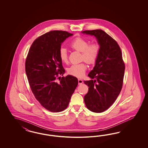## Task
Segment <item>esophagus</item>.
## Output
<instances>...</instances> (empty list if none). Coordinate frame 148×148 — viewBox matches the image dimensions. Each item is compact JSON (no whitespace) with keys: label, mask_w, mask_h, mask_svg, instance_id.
Listing matches in <instances>:
<instances>
[{"label":"esophagus","mask_w":148,"mask_h":148,"mask_svg":"<svg viewBox=\"0 0 148 148\" xmlns=\"http://www.w3.org/2000/svg\"><path fill=\"white\" fill-rule=\"evenodd\" d=\"M83 80H81V79H78V83H79V85H81L82 84H83Z\"/></svg>","instance_id":"1"}]
</instances>
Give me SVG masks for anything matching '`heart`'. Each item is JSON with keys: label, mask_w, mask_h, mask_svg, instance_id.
<instances>
[{"label": "heart", "mask_w": 148, "mask_h": 148, "mask_svg": "<svg viewBox=\"0 0 148 148\" xmlns=\"http://www.w3.org/2000/svg\"><path fill=\"white\" fill-rule=\"evenodd\" d=\"M73 49L81 52V58L88 64H92L97 61L100 53V47L97 43L89 44L88 41L81 37H77L69 44ZM58 56L63 63L68 62V53L66 49L61 47L58 51ZM87 70L85 62L73 64L67 69L68 73L72 76L82 77L84 76Z\"/></svg>", "instance_id": "b5f03b06"}]
</instances>
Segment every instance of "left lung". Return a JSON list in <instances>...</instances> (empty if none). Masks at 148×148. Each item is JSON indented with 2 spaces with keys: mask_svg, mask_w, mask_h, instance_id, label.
<instances>
[{
  "mask_svg": "<svg viewBox=\"0 0 148 148\" xmlns=\"http://www.w3.org/2000/svg\"><path fill=\"white\" fill-rule=\"evenodd\" d=\"M82 32L95 36L100 47L95 66L88 75L92 80L84 81L89 87L84 97L86 107L92 112L100 113L108 110L120 93L125 64L120 47L107 33L101 29Z\"/></svg>",
  "mask_w": 148,
  "mask_h": 148,
  "instance_id": "left-lung-1",
  "label": "left lung"
}]
</instances>
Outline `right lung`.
Masks as SVG:
<instances>
[{"label": "right lung", "instance_id": "obj_1", "mask_svg": "<svg viewBox=\"0 0 148 148\" xmlns=\"http://www.w3.org/2000/svg\"><path fill=\"white\" fill-rule=\"evenodd\" d=\"M72 34L54 30L38 37L32 43L25 61V72L32 92L41 105L50 112L67 108L78 84L75 76L65 72L58 51Z\"/></svg>", "mask_w": 148, "mask_h": 148}]
</instances>
